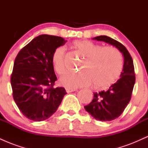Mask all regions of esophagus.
<instances>
[{
	"label": "esophagus",
	"instance_id": "obj_1",
	"mask_svg": "<svg viewBox=\"0 0 148 148\" xmlns=\"http://www.w3.org/2000/svg\"><path fill=\"white\" fill-rule=\"evenodd\" d=\"M65 90H66V92H67V93L72 92H74L76 90V89H72V88H65Z\"/></svg>",
	"mask_w": 148,
	"mask_h": 148
}]
</instances>
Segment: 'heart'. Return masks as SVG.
<instances>
[{"mask_svg":"<svg viewBox=\"0 0 148 148\" xmlns=\"http://www.w3.org/2000/svg\"><path fill=\"white\" fill-rule=\"evenodd\" d=\"M72 47L86 61L81 67L83 72L67 74L61 78V85L69 88L88 87L95 84L98 89H106L119 79L124 67L123 58L118 49L111 46L97 45L90 40H76ZM54 70L62 76L66 72L64 49L58 47L51 56Z\"/></svg>","mask_w":148,"mask_h":148,"instance_id":"b5f03b06","label":"heart"}]
</instances>
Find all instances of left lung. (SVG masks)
<instances>
[{"instance_id":"obj_1","label":"left lung","mask_w":148,"mask_h":148,"mask_svg":"<svg viewBox=\"0 0 148 148\" xmlns=\"http://www.w3.org/2000/svg\"><path fill=\"white\" fill-rule=\"evenodd\" d=\"M93 40L115 46L124 56V67L120 79L106 90L94 92L92 101L84 106L86 111L97 120L111 121L123 113L132 97L136 81L134 62L126 47L117 40L106 35L95 37Z\"/></svg>"}]
</instances>
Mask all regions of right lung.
I'll return each instance as SVG.
<instances>
[{"label":"right lung","mask_w":148,"mask_h":148,"mask_svg":"<svg viewBox=\"0 0 148 148\" xmlns=\"http://www.w3.org/2000/svg\"><path fill=\"white\" fill-rule=\"evenodd\" d=\"M61 37L42 35L22 48L11 74L14 100L22 114L33 121L48 119L57 111L66 90L54 87L57 77L51 62L54 50L64 45Z\"/></svg>","instance_id":"obj_1"}]
</instances>
